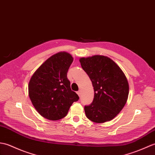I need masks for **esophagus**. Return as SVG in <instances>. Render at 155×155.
Here are the masks:
<instances>
[{
    "mask_svg": "<svg viewBox=\"0 0 155 155\" xmlns=\"http://www.w3.org/2000/svg\"><path fill=\"white\" fill-rule=\"evenodd\" d=\"M77 94H78V95L79 96H80V95H81V91H80V90L78 91L77 92Z\"/></svg>",
    "mask_w": 155,
    "mask_h": 155,
    "instance_id": "34e87169",
    "label": "esophagus"
}]
</instances>
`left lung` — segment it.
<instances>
[{"mask_svg": "<svg viewBox=\"0 0 155 155\" xmlns=\"http://www.w3.org/2000/svg\"><path fill=\"white\" fill-rule=\"evenodd\" d=\"M80 61L95 91L92 104L84 107L86 117L97 123L111 121L124 107L128 99L129 87L125 74L107 56L95 55L81 58Z\"/></svg>", "mask_w": 155, "mask_h": 155, "instance_id": "1", "label": "left lung"}]
</instances>
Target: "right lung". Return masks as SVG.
<instances>
[{
    "mask_svg": "<svg viewBox=\"0 0 155 155\" xmlns=\"http://www.w3.org/2000/svg\"><path fill=\"white\" fill-rule=\"evenodd\" d=\"M74 58L60 51L47 59L34 72L28 84V95L40 115L51 121L64 118L79 97L71 91L67 73Z\"/></svg>",
    "mask_w": 155,
    "mask_h": 155,
    "instance_id": "add662e5",
    "label": "right lung"
}]
</instances>
